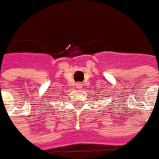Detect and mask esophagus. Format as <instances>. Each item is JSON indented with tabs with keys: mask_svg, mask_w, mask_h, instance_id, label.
Wrapping results in <instances>:
<instances>
[{
	"mask_svg": "<svg viewBox=\"0 0 159 159\" xmlns=\"http://www.w3.org/2000/svg\"><path fill=\"white\" fill-rule=\"evenodd\" d=\"M82 84H81V83H77V84H76L75 85H76V87H78V88H81V87H82Z\"/></svg>",
	"mask_w": 159,
	"mask_h": 159,
	"instance_id": "obj_1",
	"label": "esophagus"
}]
</instances>
